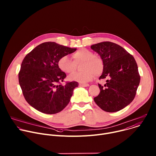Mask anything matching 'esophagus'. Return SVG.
Here are the masks:
<instances>
[{"label":"esophagus","mask_w":156,"mask_h":156,"mask_svg":"<svg viewBox=\"0 0 156 156\" xmlns=\"http://www.w3.org/2000/svg\"><path fill=\"white\" fill-rule=\"evenodd\" d=\"M80 86H83V87H87L90 86V84H86V83H80L79 84Z\"/></svg>","instance_id":"1"}]
</instances>
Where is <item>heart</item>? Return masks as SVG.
Instances as JSON below:
<instances>
[{"mask_svg": "<svg viewBox=\"0 0 156 156\" xmlns=\"http://www.w3.org/2000/svg\"><path fill=\"white\" fill-rule=\"evenodd\" d=\"M73 61L67 56H63L58 61V66L64 73H72L76 68V64L82 62L80 69L81 72H76L69 77L70 81L84 83L91 80L95 75H100L103 70L102 60L94 55L86 49H81L73 54Z\"/></svg>", "mask_w": 156, "mask_h": 156, "instance_id": "obj_1", "label": "heart"}]
</instances>
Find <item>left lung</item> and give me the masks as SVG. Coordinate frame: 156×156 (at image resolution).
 Instances as JSON below:
<instances>
[{
  "instance_id": "left-lung-1",
  "label": "left lung",
  "mask_w": 156,
  "mask_h": 156,
  "mask_svg": "<svg viewBox=\"0 0 156 156\" xmlns=\"http://www.w3.org/2000/svg\"><path fill=\"white\" fill-rule=\"evenodd\" d=\"M101 57L104 69L98 84L100 93L94 98L96 104L107 112H115L129 105L134 99L140 82L135 58L125 49L112 42H102L91 46Z\"/></svg>"
}]
</instances>
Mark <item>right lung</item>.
<instances>
[{
	"label": "right lung",
	"instance_id": "right-lung-1",
	"mask_svg": "<svg viewBox=\"0 0 156 156\" xmlns=\"http://www.w3.org/2000/svg\"><path fill=\"white\" fill-rule=\"evenodd\" d=\"M54 42H43L24 58L18 73L19 84L27 102L46 114L60 112L70 101L76 81L61 82L66 76L58 66L60 58L76 51Z\"/></svg>",
	"mask_w": 156,
	"mask_h": 156
}]
</instances>
